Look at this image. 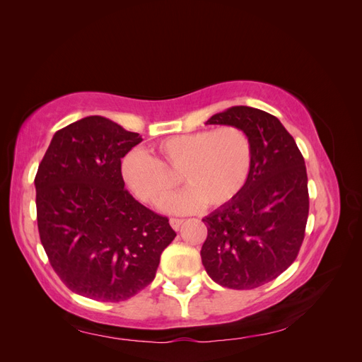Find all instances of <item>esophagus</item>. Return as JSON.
<instances>
[{
    "mask_svg": "<svg viewBox=\"0 0 362 362\" xmlns=\"http://www.w3.org/2000/svg\"><path fill=\"white\" fill-rule=\"evenodd\" d=\"M182 218H178V217H172L170 218V221H169V223H170V226L175 229V231H178V229H180V226L182 225Z\"/></svg>",
    "mask_w": 362,
    "mask_h": 362,
    "instance_id": "obj_1",
    "label": "esophagus"
}]
</instances>
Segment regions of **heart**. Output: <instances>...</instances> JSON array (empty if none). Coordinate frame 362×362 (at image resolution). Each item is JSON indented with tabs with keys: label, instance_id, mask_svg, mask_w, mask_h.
I'll list each match as a JSON object with an SVG mask.
<instances>
[{
	"label": "heart",
	"instance_id": "b5f03b06",
	"mask_svg": "<svg viewBox=\"0 0 362 362\" xmlns=\"http://www.w3.org/2000/svg\"><path fill=\"white\" fill-rule=\"evenodd\" d=\"M157 157L134 149L122 161V178L140 201L149 205L166 202L180 173L187 187L164 208L193 211L206 204L222 206L245 189L254 164V146L245 129L223 125L160 140L152 148Z\"/></svg>",
	"mask_w": 362,
	"mask_h": 362
}]
</instances>
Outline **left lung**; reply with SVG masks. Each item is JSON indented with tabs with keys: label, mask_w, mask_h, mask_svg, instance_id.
Here are the masks:
<instances>
[{
	"label": "left lung",
	"mask_w": 362,
	"mask_h": 362,
	"mask_svg": "<svg viewBox=\"0 0 362 362\" xmlns=\"http://www.w3.org/2000/svg\"><path fill=\"white\" fill-rule=\"evenodd\" d=\"M208 124L245 129L254 164L237 198L202 218L208 229L202 264L222 287L257 288L278 278L299 254L310 211L305 160L279 119L258 108L235 105Z\"/></svg>",
	"instance_id": "left-lung-1"
}]
</instances>
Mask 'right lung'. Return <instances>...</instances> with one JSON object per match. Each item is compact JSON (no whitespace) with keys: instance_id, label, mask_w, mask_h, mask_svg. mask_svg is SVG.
Masks as SVG:
<instances>
[{"instance_id":"right-lung-1","label":"right lung","mask_w":362,"mask_h":362,"mask_svg":"<svg viewBox=\"0 0 362 362\" xmlns=\"http://www.w3.org/2000/svg\"><path fill=\"white\" fill-rule=\"evenodd\" d=\"M140 141L110 119L87 116L59 129L39 164L42 246L64 286L84 298H133L156 278L177 235L168 217L125 189L120 160Z\"/></svg>"}]
</instances>
